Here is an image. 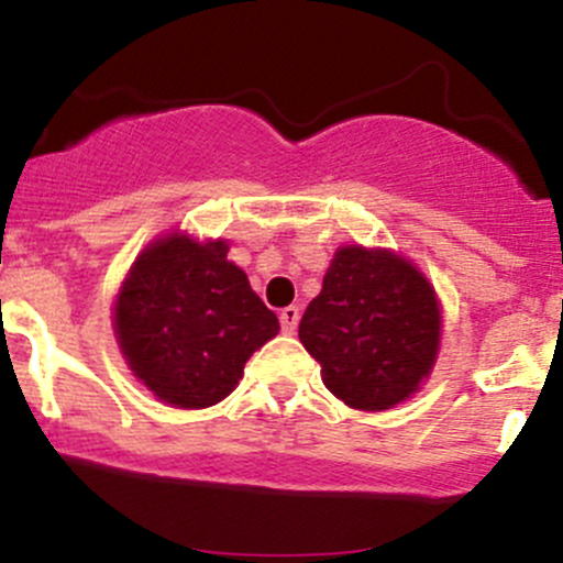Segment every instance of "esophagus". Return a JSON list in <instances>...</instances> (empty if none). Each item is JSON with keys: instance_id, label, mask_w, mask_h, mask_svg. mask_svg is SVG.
<instances>
[{"instance_id": "1", "label": "esophagus", "mask_w": 563, "mask_h": 563, "mask_svg": "<svg viewBox=\"0 0 563 563\" xmlns=\"http://www.w3.org/2000/svg\"><path fill=\"white\" fill-rule=\"evenodd\" d=\"M297 323H299V308H283L280 310V327H283V332L286 334H294L297 332Z\"/></svg>"}]
</instances>
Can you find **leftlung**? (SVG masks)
Wrapping results in <instances>:
<instances>
[{
  "label": "left lung",
  "instance_id": "1",
  "mask_svg": "<svg viewBox=\"0 0 563 563\" xmlns=\"http://www.w3.org/2000/svg\"><path fill=\"white\" fill-rule=\"evenodd\" d=\"M441 313L430 283L389 250L340 247L299 340L334 397L384 411L419 389L439 351Z\"/></svg>",
  "mask_w": 563,
  "mask_h": 563
}]
</instances>
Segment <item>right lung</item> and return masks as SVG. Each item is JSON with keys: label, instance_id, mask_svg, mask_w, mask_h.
Instances as JSON below:
<instances>
[{"label": "right lung", "instance_id": "right-lung-1", "mask_svg": "<svg viewBox=\"0 0 563 563\" xmlns=\"http://www.w3.org/2000/svg\"><path fill=\"white\" fill-rule=\"evenodd\" d=\"M225 255L220 240L166 236L139 255L117 299L113 323L130 371L176 408L231 395L253 351L280 329Z\"/></svg>", "mask_w": 563, "mask_h": 563}]
</instances>
